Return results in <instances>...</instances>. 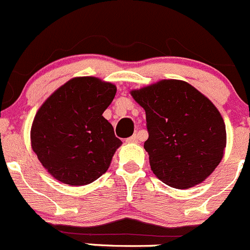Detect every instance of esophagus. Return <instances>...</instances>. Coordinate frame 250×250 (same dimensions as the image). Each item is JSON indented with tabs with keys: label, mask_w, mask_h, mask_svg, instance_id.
I'll list each match as a JSON object with an SVG mask.
<instances>
[{
	"label": "esophagus",
	"mask_w": 250,
	"mask_h": 250,
	"mask_svg": "<svg viewBox=\"0 0 250 250\" xmlns=\"http://www.w3.org/2000/svg\"><path fill=\"white\" fill-rule=\"evenodd\" d=\"M138 141H139V135L138 134H134V135H132V137L130 138H128L127 139V143H129V144H132V143H138Z\"/></svg>",
	"instance_id": "esophagus-1"
}]
</instances>
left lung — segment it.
Here are the masks:
<instances>
[{
  "instance_id": "left-lung-1",
  "label": "left lung",
  "mask_w": 250,
  "mask_h": 250,
  "mask_svg": "<svg viewBox=\"0 0 250 250\" xmlns=\"http://www.w3.org/2000/svg\"><path fill=\"white\" fill-rule=\"evenodd\" d=\"M130 94L145 110L144 148L153 174L175 188L206 180L226 147L225 123L213 103L180 80H162Z\"/></svg>"
}]
</instances>
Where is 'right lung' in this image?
Masks as SVG:
<instances>
[{"label": "right lung", "mask_w": 250, "mask_h": 250, "mask_svg": "<svg viewBox=\"0 0 250 250\" xmlns=\"http://www.w3.org/2000/svg\"><path fill=\"white\" fill-rule=\"evenodd\" d=\"M116 85L97 77H75L58 88L37 111L31 147L48 173L66 185L97 180L110 167L122 141L103 113Z\"/></svg>", "instance_id": "1"}]
</instances>
